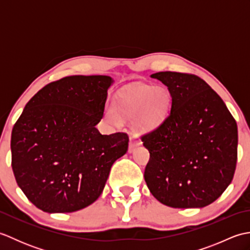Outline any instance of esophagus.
Instances as JSON below:
<instances>
[{
	"instance_id": "obj_1",
	"label": "esophagus",
	"mask_w": 250,
	"mask_h": 250,
	"mask_svg": "<svg viewBox=\"0 0 250 250\" xmlns=\"http://www.w3.org/2000/svg\"><path fill=\"white\" fill-rule=\"evenodd\" d=\"M141 144H142V143L139 140H136V139H134V137H132V139L130 140V143H129V152L134 151L135 148L137 146H140Z\"/></svg>"
}]
</instances>
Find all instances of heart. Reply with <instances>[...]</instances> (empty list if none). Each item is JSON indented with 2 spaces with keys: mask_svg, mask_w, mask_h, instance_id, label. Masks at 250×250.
Segmentation results:
<instances>
[{
  "mask_svg": "<svg viewBox=\"0 0 250 250\" xmlns=\"http://www.w3.org/2000/svg\"><path fill=\"white\" fill-rule=\"evenodd\" d=\"M118 107L126 117H137L143 129H151L167 118L171 107V94L164 88H131L120 95ZM107 116L115 124L120 122V117L114 109H109Z\"/></svg>",
  "mask_w": 250,
  "mask_h": 250,
  "instance_id": "b5f03b06",
  "label": "heart"
}]
</instances>
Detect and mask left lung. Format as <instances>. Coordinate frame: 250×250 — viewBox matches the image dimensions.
Segmentation results:
<instances>
[{"instance_id": "1", "label": "left lung", "mask_w": 250, "mask_h": 250, "mask_svg": "<svg viewBox=\"0 0 250 250\" xmlns=\"http://www.w3.org/2000/svg\"><path fill=\"white\" fill-rule=\"evenodd\" d=\"M167 87L171 113L141 135L150 153L145 182L151 194L174 208L213 203L234 176L237 125L226 104L194 74H152Z\"/></svg>"}]
</instances>
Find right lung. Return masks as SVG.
I'll list each match as a JSON object with an SVG mask.
<instances>
[{
    "label": "right lung",
    "instance_id": "right-lung-1",
    "mask_svg": "<svg viewBox=\"0 0 250 250\" xmlns=\"http://www.w3.org/2000/svg\"><path fill=\"white\" fill-rule=\"evenodd\" d=\"M108 76H67L32 98L12 131V167L20 189L46 213H72L102 193L129 135L101 134Z\"/></svg>",
    "mask_w": 250,
    "mask_h": 250
}]
</instances>
